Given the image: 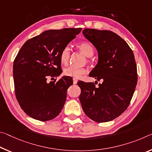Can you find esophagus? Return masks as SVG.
Instances as JSON below:
<instances>
[{"label": "esophagus", "instance_id": "34e87169", "mask_svg": "<svg viewBox=\"0 0 152 152\" xmlns=\"http://www.w3.org/2000/svg\"><path fill=\"white\" fill-rule=\"evenodd\" d=\"M77 83H78V80H77L76 78H73V83L74 84V85H76V84H77Z\"/></svg>", "mask_w": 152, "mask_h": 152}]
</instances>
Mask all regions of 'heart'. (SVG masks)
Listing matches in <instances>:
<instances>
[{"label":"heart","mask_w":152,"mask_h":152,"mask_svg":"<svg viewBox=\"0 0 152 152\" xmlns=\"http://www.w3.org/2000/svg\"><path fill=\"white\" fill-rule=\"evenodd\" d=\"M76 48L82 53L84 54L86 57H91L94 53V49L93 46L90 43L86 41L80 42L77 44ZM70 57V49L67 47H65L61 50L59 53V59L62 64L66 65L69 62ZM87 73V69L84 67H75L73 66L67 67L64 69V74L67 76L72 77L74 78H80L83 75Z\"/></svg>","instance_id":"1"}]
</instances>
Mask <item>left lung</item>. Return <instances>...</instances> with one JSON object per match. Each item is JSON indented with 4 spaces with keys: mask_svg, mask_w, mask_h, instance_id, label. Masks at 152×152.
Wrapping results in <instances>:
<instances>
[{
    "mask_svg": "<svg viewBox=\"0 0 152 152\" xmlns=\"http://www.w3.org/2000/svg\"><path fill=\"white\" fill-rule=\"evenodd\" d=\"M83 35L95 46L98 62L89 76L103 80L99 87L92 83L78 82L79 99L87 116L97 122L113 120L128 107L135 90L137 72L132 50L112 31L85 29Z\"/></svg>",
    "mask_w": 152,
    "mask_h": 152,
    "instance_id": "1",
    "label": "left lung"
}]
</instances>
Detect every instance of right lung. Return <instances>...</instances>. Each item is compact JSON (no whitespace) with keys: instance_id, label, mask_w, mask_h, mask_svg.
Wrapping results in <instances>:
<instances>
[{"instance_id":"right-lung-1","label":"right lung","mask_w":152,"mask_h":152,"mask_svg":"<svg viewBox=\"0 0 152 152\" xmlns=\"http://www.w3.org/2000/svg\"><path fill=\"white\" fill-rule=\"evenodd\" d=\"M81 30L45 31L27 40L17 55L13 63L15 96L21 109L32 118L48 121L61 112L73 82L69 76L57 82L48 83L47 79L61 74L60 52Z\"/></svg>"}]
</instances>
